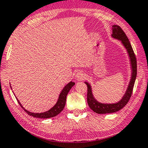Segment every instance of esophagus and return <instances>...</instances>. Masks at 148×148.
<instances>
[{
    "label": "esophagus",
    "mask_w": 148,
    "mask_h": 148,
    "mask_svg": "<svg viewBox=\"0 0 148 148\" xmlns=\"http://www.w3.org/2000/svg\"><path fill=\"white\" fill-rule=\"evenodd\" d=\"M85 74H84L83 72H79L76 74V79L78 80V81L83 80L85 79Z\"/></svg>",
    "instance_id": "1"
}]
</instances>
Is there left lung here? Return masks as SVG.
Segmentation results:
<instances>
[{"label": "left lung", "instance_id": "left-lung-1", "mask_svg": "<svg viewBox=\"0 0 148 148\" xmlns=\"http://www.w3.org/2000/svg\"><path fill=\"white\" fill-rule=\"evenodd\" d=\"M113 29V33L111 36L115 39L120 40L121 43L128 52L129 57H130V64H131L132 68V74L131 79H130V83H129L128 87L127 88V90L125 94L123 96L122 99L119 101L117 103L114 104H103L100 103L97 101L93 97V95L91 91V85H89L87 82H85V83L87 86V103L91 110H93L95 113L98 114H105V113H115L121 110V108H124L126 104L128 103L129 100L132 93V90L135 80L136 77V59L134 55L133 49H132L131 44L129 42L128 38L127 37L126 35L125 34L121 28L119 26L113 25L112 27Z\"/></svg>", "mask_w": 148, "mask_h": 148}]
</instances>
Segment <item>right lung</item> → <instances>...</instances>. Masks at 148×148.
I'll return each mask as SVG.
<instances>
[{"label": "right lung", "instance_id": "right-lung-1", "mask_svg": "<svg viewBox=\"0 0 148 148\" xmlns=\"http://www.w3.org/2000/svg\"><path fill=\"white\" fill-rule=\"evenodd\" d=\"M75 85V83L74 82L71 81L69 83L68 85H66L64 87V88L63 89V90L61 91V92L59 95V99H58L57 102L56 103V104L53 107L50 108L49 111L44 112V113H31L27 110H26L23 106H22V104L20 102H19V100L17 99L18 100V104H20V106L23 108L24 111L27 113L28 115H29L30 116H33L34 117H37V118H43V119H46V118H50V117H55L56 115H57L58 114H59L61 111H63V108L65 107V102H66V97L67 95L70 90L71 89L73 86Z\"/></svg>", "mask_w": 148, "mask_h": 148}]
</instances>
